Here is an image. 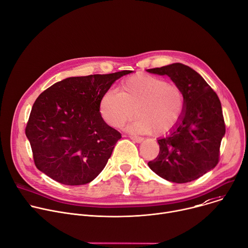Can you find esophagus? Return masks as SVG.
<instances>
[{
    "label": "esophagus",
    "mask_w": 248,
    "mask_h": 248,
    "mask_svg": "<svg viewBox=\"0 0 248 248\" xmlns=\"http://www.w3.org/2000/svg\"><path fill=\"white\" fill-rule=\"evenodd\" d=\"M129 138H130V140H131L132 141H134V142H138V143H140V142L143 141V139H142V138H140V137H134V136H129Z\"/></svg>",
    "instance_id": "esophagus-1"
}]
</instances>
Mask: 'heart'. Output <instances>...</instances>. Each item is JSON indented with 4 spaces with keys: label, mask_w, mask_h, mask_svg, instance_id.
<instances>
[{
    "label": "heart",
    "mask_w": 248,
    "mask_h": 248,
    "mask_svg": "<svg viewBox=\"0 0 248 248\" xmlns=\"http://www.w3.org/2000/svg\"><path fill=\"white\" fill-rule=\"evenodd\" d=\"M99 109L109 125L122 127L136 115L134 130L165 134L181 122L185 96L176 83L159 76L139 74L124 80L120 92H105Z\"/></svg>",
    "instance_id": "b5f03b06"
}]
</instances>
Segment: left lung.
I'll return each mask as SVG.
<instances>
[{"instance_id":"left-lung-1","label":"left lung","mask_w":248,"mask_h":248,"mask_svg":"<svg viewBox=\"0 0 248 248\" xmlns=\"http://www.w3.org/2000/svg\"><path fill=\"white\" fill-rule=\"evenodd\" d=\"M147 71L169 76L185 96L181 122L169 136L158 140L159 153L148 166L170 182H191L218 163L226 133L220 101L211 86L187 65L174 63Z\"/></svg>"}]
</instances>
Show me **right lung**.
Instances as JSON below:
<instances>
[{"label": "right lung", "instance_id": "obj_1", "mask_svg": "<svg viewBox=\"0 0 248 248\" xmlns=\"http://www.w3.org/2000/svg\"><path fill=\"white\" fill-rule=\"evenodd\" d=\"M130 72L70 77L37 97L26 134L38 170L69 186L87 184L102 172L122 134L105 123L99 103Z\"/></svg>", "mask_w": 248, "mask_h": 248}]
</instances>
